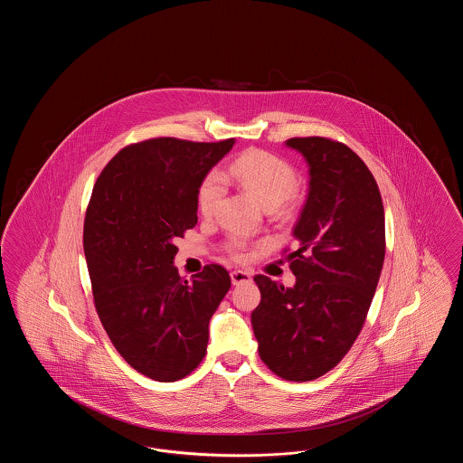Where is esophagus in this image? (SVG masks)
<instances>
[{
  "mask_svg": "<svg viewBox=\"0 0 463 463\" xmlns=\"http://www.w3.org/2000/svg\"><path fill=\"white\" fill-rule=\"evenodd\" d=\"M232 285H241V283H250L251 281V272L248 270H232L231 272Z\"/></svg>",
  "mask_w": 463,
  "mask_h": 463,
  "instance_id": "esophagus-1",
  "label": "esophagus"
}]
</instances>
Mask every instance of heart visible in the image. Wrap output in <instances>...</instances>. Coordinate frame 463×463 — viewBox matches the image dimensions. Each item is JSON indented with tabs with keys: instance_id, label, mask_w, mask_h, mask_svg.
<instances>
[{
	"instance_id": "obj_1",
	"label": "heart",
	"mask_w": 463,
	"mask_h": 463,
	"mask_svg": "<svg viewBox=\"0 0 463 463\" xmlns=\"http://www.w3.org/2000/svg\"><path fill=\"white\" fill-rule=\"evenodd\" d=\"M222 182H236L262 206L274 210L293 196L298 187L297 172L278 156L264 151H246L236 157L221 175L206 176L199 187L198 204L203 215H212L223 194ZM229 251L234 259L244 255V244L238 240L231 241Z\"/></svg>"
}]
</instances>
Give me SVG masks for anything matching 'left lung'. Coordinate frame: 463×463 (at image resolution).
<instances>
[{
  "mask_svg": "<svg viewBox=\"0 0 463 463\" xmlns=\"http://www.w3.org/2000/svg\"><path fill=\"white\" fill-rule=\"evenodd\" d=\"M288 147L308 165L307 201L288 255L297 276L285 288L255 276L262 300L251 312L259 355L272 373L308 382L349 353L364 325L385 257V217L376 180L359 156L325 137Z\"/></svg>",
  "mask_w": 463,
  "mask_h": 463,
  "instance_id": "8db88e82",
  "label": "left lung"
}]
</instances>
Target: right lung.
Masks as SVG:
<instances>
[{
    "label": "right lung",
    "instance_id": "right-lung-1",
    "mask_svg": "<svg viewBox=\"0 0 463 463\" xmlns=\"http://www.w3.org/2000/svg\"><path fill=\"white\" fill-rule=\"evenodd\" d=\"M234 142H137L110 159L91 191L83 248L97 314L121 357L157 382L198 368L231 288L217 264L182 279L174 241L198 223L199 187Z\"/></svg>",
    "mask_w": 463,
    "mask_h": 463
}]
</instances>
